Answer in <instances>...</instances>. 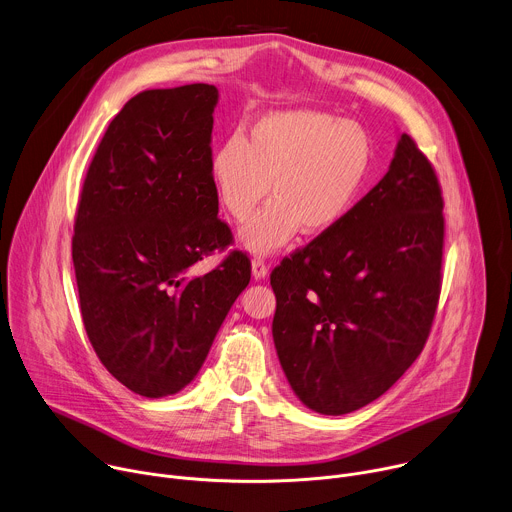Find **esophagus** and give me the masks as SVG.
<instances>
[{
    "label": "esophagus",
    "instance_id": "obj_1",
    "mask_svg": "<svg viewBox=\"0 0 512 512\" xmlns=\"http://www.w3.org/2000/svg\"><path fill=\"white\" fill-rule=\"evenodd\" d=\"M251 273H253L255 279H265L267 273H269V267L265 265L263 259H253V263H251Z\"/></svg>",
    "mask_w": 512,
    "mask_h": 512
}]
</instances>
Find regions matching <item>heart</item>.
Returning <instances> with one entry per match:
<instances>
[{
	"instance_id": "1",
	"label": "heart",
	"mask_w": 512,
	"mask_h": 512,
	"mask_svg": "<svg viewBox=\"0 0 512 512\" xmlns=\"http://www.w3.org/2000/svg\"><path fill=\"white\" fill-rule=\"evenodd\" d=\"M373 162L371 135L360 123L312 109L257 117L247 137L233 135L210 156L218 202L235 221L271 202L239 231L253 255L285 247L300 231L320 237L352 210Z\"/></svg>"
}]
</instances>
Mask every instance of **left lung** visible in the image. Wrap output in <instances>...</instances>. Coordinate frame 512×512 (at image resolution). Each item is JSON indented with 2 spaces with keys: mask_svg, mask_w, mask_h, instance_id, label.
<instances>
[{
  "mask_svg": "<svg viewBox=\"0 0 512 512\" xmlns=\"http://www.w3.org/2000/svg\"><path fill=\"white\" fill-rule=\"evenodd\" d=\"M444 200L401 133L381 182L271 273L273 342L296 397L322 415L389 391L427 340L442 283Z\"/></svg>",
  "mask_w": 512,
  "mask_h": 512,
  "instance_id": "left-lung-1",
  "label": "left lung"
}]
</instances>
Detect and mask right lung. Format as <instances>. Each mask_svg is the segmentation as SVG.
I'll return each instance as SVG.
<instances>
[{"mask_svg":"<svg viewBox=\"0 0 512 512\" xmlns=\"http://www.w3.org/2000/svg\"><path fill=\"white\" fill-rule=\"evenodd\" d=\"M216 103L204 83L135 95L105 131L81 194L72 263L85 330L105 369L148 399L194 381L251 279L241 251L190 273L231 243L208 172Z\"/></svg>","mask_w":512,"mask_h":512,"instance_id":"right-lung-1","label":"right lung"}]
</instances>
